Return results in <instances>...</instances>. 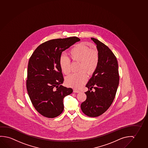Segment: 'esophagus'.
Listing matches in <instances>:
<instances>
[{"instance_id":"1","label":"esophagus","mask_w":148,"mask_h":148,"mask_svg":"<svg viewBox=\"0 0 148 148\" xmlns=\"http://www.w3.org/2000/svg\"><path fill=\"white\" fill-rule=\"evenodd\" d=\"M73 92H75V93H79V92H80L79 90H77V89H73Z\"/></svg>"}]
</instances>
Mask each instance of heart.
<instances>
[{"mask_svg": "<svg viewBox=\"0 0 148 148\" xmlns=\"http://www.w3.org/2000/svg\"><path fill=\"white\" fill-rule=\"evenodd\" d=\"M69 55L73 61L80 62L79 71L85 70L88 74L91 75L98 67L99 62L98 52L96 50H92L90 47L84 44L76 45L71 50ZM59 62L62 72L65 75L69 74L71 72L69 59L62 55L60 58ZM86 73L81 71L68 75L65 79L66 85L75 88H80L87 80Z\"/></svg>", "mask_w": 148, "mask_h": 148, "instance_id": "obj_1", "label": "heart"}]
</instances>
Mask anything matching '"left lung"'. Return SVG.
<instances>
[{"label":"left lung","instance_id":"obj_1","mask_svg":"<svg viewBox=\"0 0 148 148\" xmlns=\"http://www.w3.org/2000/svg\"><path fill=\"white\" fill-rule=\"evenodd\" d=\"M91 39L96 44L99 62L86 85L88 88L85 92L87 98L81 104V108L87 116L96 117L108 110L113 103L119 85V75L117 60L113 52L98 40ZM92 88L95 89L94 92L90 91Z\"/></svg>","mask_w":148,"mask_h":148}]
</instances>
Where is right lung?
<instances>
[{
  "instance_id": "add662e5",
  "label": "right lung",
  "mask_w": 148,
  "mask_h": 148,
  "mask_svg": "<svg viewBox=\"0 0 148 148\" xmlns=\"http://www.w3.org/2000/svg\"><path fill=\"white\" fill-rule=\"evenodd\" d=\"M77 37L49 40L38 46L29 61L26 86L35 110L46 117L63 112V99L73 90L62 85L64 77L60 65L62 52L80 41Z\"/></svg>"
}]
</instances>
